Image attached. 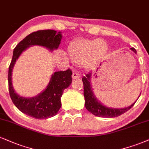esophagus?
Listing matches in <instances>:
<instances>
[{
	"instance_id": "1",
	"label": "esophagus",
	"mask_w": 149,
	"mask_h": 149,
	"mask_svg": "<svg viewBox=\"0 0 149 149\" xmlns=\"http://www.w3.org/2000/svg\"><path fill=\"white\" fill-rule=\"evenodd\" d=\"M80 78V74L78 73H73L72 74V79L74 80V79H76V78Z\"/></svg>"
}]
</instances>
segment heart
<instances>
[{"label":"heart","mask_w":149,"mask_h":149,"mask_svg":"<svg viewBox=\"0 0 149 149\" xmlns=\"http://www.w3.org/2000/svg\"><path fill=\"white\" fill-rule=\"evenodd\" d=\"M68 55L75 63H83L86 69H94L108 52V45L103 39H78L67 47Z\"/></svg>","instance_id":"obj_1"}]
</instances>
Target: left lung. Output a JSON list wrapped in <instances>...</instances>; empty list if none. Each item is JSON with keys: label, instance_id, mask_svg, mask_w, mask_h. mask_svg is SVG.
Here are the masks:
<instances>
[{"label": "left lung", "instance_id": "8db88e82", "mask_svg": "<svg viewBox=\"0 0 149 149\" xmlns=\"http://www.w3.org/2000/svg\"><path fill=\"white\" fill-rule=\"evenodd\" d=\"M130 50L135 53H137V51L134 48H131ZM92 75L93 73L92 71L90 73H86L85 76L82 78V82H83L84 85V96H85V106L86 109L94 115L98 117H116L130 110L137 101V100L135 102H134L130 106L123 107V108H114V107L105 106L98 101L93 92L92 84H91V78H92Z\"/></svg>", "mask_w": 149, "mask_h": 149}]
</instances>
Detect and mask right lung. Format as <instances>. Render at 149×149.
Returning a JSON list of instances; mask_svg holds the SVG:
<instances>
[{
  "label": "right lung",
  "mask_w": 149,
  "mask_h": 149,
  "mask_svg": "<svg viewBox=\"0 0 149 149\" xmlns=\"http://www.w3.org/2000/svg\"><path fill=\"white\" fill-rule=\"evenodd\" d=\"M62 35L61 32L53 30H38L30 34L17 44L13 51L8 71V85L10 97L16 107L23 113L37 119H45L55 116L62 106L61 96L64 90L71 84L72 72L70 69L56 71L52 74L47 87L34 97H23L19 95L12 85L13 68L21 53L32 46H40L49 51L57 49Z\"/></svg>",
  "instance_id": "right-lung-1"
}]
</instances>
